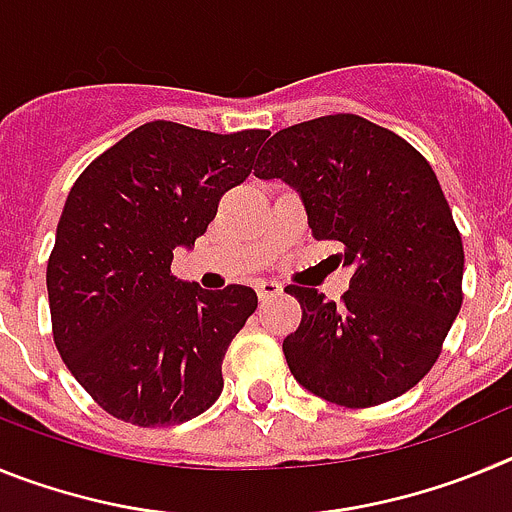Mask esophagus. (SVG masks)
<instances>
[{
    "label": "esophagus",
    "instance_id": "34e87169",
    "mask_svg": "<svg viewBox=\"0 0 512 512\" xmlns=\"http://www.w3.org/2000/svg\"><path fill=\"white\" fill-rule=\"evenodd\" d=\"M256 292H259L261 300H269V297L282 292V284L274 282V279H261V282H256Z\"/></svg>",
    "mask_w": 512,
    "mask_h": 512
}]
</instances>
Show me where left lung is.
I'll return each instance as SVG.
<instances>
[{"mask_svg":"<svg viewBox=\"0 0 512 512\" xmlns=\"http://www.w3.org/2000/svg\"><path fill=\"white\" fill-rule=\"evenodd\" d=\"M253 174L300 192L312 238L354 269L341 302L284 287L302 323L284 338L289 372L312 395L374 408L431 372L461 310L464 246L431 164L392 130L325 115L279 130Z\"/></svg>","mask_w":512,"mask_h":512,"instance_id":"left-lung-1","label":"left lung"}]
</instances>
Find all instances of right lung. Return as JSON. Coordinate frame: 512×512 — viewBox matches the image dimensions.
I'll list each match as a JSON object with an SVG mask.
<instances>
[{"label": "right lung", "mask_w": 512, "mask_h": 512, "mask_svg": "<svg viewBox=\"0 0 512 512\" xmlns=\"http://www.w3.org/2000/svg\"><path fill=\"white\" fill-rule=\"evenodd\" d=\"M269 130L217 135L169 120L135 128L71 187L45 284L63 364L99 408L153 428L205 413L223 359L259 297L202 289L171 274L179 246L246 182Z\"/></svg>", "instance_id": "add662e5"}]
</instances>
